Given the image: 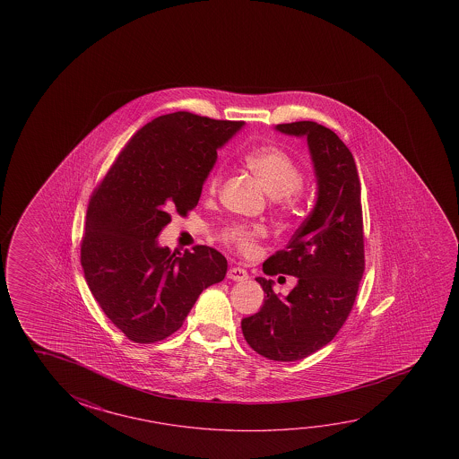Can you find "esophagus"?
Instances as JSON below:
<instances>
[{
  "label": "esophagus",
  "instance_id": "34e87169",
  "mask_svg": "<svg viewBox=\"0 0 459 459\" xmlns=\"http://www.w3.org/2000/svg\"><path fill=\"white\" fill-rule=\"evenodd\" d=\"M227 277L233 280V281H245V280H248V272L241 269V267H230L227 272Z\"/></svg>",
  "mask_w": 459,
  "mask_h": 459
}]
</instances>
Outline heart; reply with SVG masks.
Masks as SVG:
<instances>
[{
    "mask_svg": "<svg viewBox=\"0 0 459 459\" xmlns=\"http://www.w3.org/2000/svg\"><path fill=\"white\" fill-rule=\"evenodd\" d=\"M245 165L259 181L263 182L265 190L271 196L277 198L281 204H291L298 190L304 184V173L299 163L290 153L277 147H259L245 155ZM221 182V171L216 169L211 174L208 190L214 194ZM264 230L257 226L232 224L227 226L221 237L240 253L249 255L255 249V241L263 237Z\"/></svg>",
    "mask_w": 459,
    "mask_h": 459,
    "instance_id": "heart-1",
    "label": "heart"
}]
</instances>
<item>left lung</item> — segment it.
Listing matches in <instances>:
<instances>
[{"label":"left lung","instance_id":"left-lung-1","mask_svg":"<svg viewBox=\"0 0 459 459\" xmlns=\"http://www.w3.org/2000/svg\"><path fill=\"white\" fill-rule=\"evenodd\" d=\"M275 129L307 139L316 202L286 249L263 265L267 275H293L298 285L280 298L272 280L255 278L267 296L257 314L241 320V331L265 359L296 361L331 342L352 310L365 271L360 179L352 153L331 129L316 121Z\"/></svg>","mask_w":459,"mask_h":459}]
</instances>
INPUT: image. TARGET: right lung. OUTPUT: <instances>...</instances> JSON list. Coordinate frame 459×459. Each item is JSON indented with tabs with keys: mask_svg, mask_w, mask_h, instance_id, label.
Segmentation results:
<instances>
[{
	"mask_svg": "<svg viewBox=\"0 0 459 459\" xmlns=\"http://www.w3.org/2000/svg\"><path fill=\"white\" fill-rule=\"evenodd\" d=\"M245 121L190 112L161 115L139 129L91 195L82 267L91 293L126 338L151 344L179 330L198 296L226 277L210 247L158 245L171 214L194 210L218 149Z\"/></svg>",
	"mask_w": 459,
	"mask_h": 459,
	"instance_id": "right-lung-1",
	"label": "right lung"
}]
</instances>
